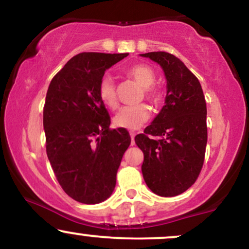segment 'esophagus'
<instances>
[{"label":"esophagus","instance_id":"34e87169","mask_svg":"<svg viewBox=\"0 0 249 249\" xmlns=\"http://www.w3.org/2000/svg\"><path fill=\"white\" fill-rule=\"evenodd\" d=\"M130 136H131V144L134 145V136H136V133H134L133 131H131Z\"/></svg>","mask_w":249,"mask_h":249}]
</instances>
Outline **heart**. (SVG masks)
<instances>
[{
  "label": "heart",
  "instance_id": "1",
  "mask_svg": "<svg viewBox=\"0 0 249 249\" xmlns=\"http://www.w3.org/2000/svg\"><path fill=\"white\" fill-rule=\"evenodd\" d=\"M125 75L136 81L142 88V97H145L154 105L161 104L164 101V92L156 82V71L145 63H138L125 71ZM98 97L105 107L116 110L118 107V96L115 83L110 77H103L98 85ZM151 111L147 105L138 104L133 107H125L118 111L113 118V124L117 127L136 130L148 121Z\"/></svg>",
  "mask_w": 249,
  "mask_h": 249
}]
</instances>
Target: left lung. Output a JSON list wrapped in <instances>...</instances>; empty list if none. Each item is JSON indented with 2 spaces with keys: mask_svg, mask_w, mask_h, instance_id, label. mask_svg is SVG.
<instances>
[{
  "mask_svg": "<svg viewBox=\"0 0 249 249\" xmlns=\"http://www.w3.org/2000/svg\"><path fill=\"white\" fill-rule=\"evenodd\" d=\"M142 56L158 63L167 81L165 105L144 133L134 138L144 153L142 177L153 193L176 196L192 186L204 165L206 101L199 79L178 57L165 51Z\"/></svg>",
  "mask_w": 249,
  "mask_h": 249,
  "instance_id": "1",
  "label": "left lung"
}]
</instances>
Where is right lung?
Returning a JSON list of instances; mask_svg holds the SVG:
<instances>
[{"label": "right lung", "mask_w": 249, "mask_h": 249, "mask_svg": "<svg viewBox=\"0 0 249 249\" xmlns=\"http://www.w3.org/2000/svg\"><path fill=\"white\" fill-rule=\"evenodd\" d=\"M128 53H82L51 79L43 108L45 147L56 179L82 204L111 196L131 137L110 128V116L98 97L105 71Z\"/></svg>", "instance_id": "right-lung-1"}]
</instances>
